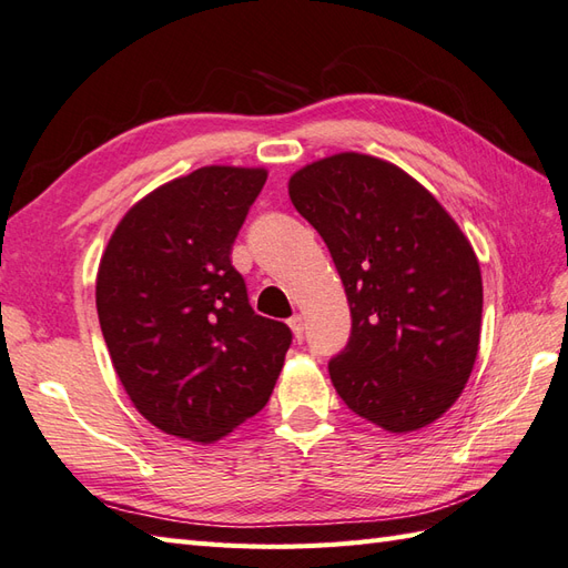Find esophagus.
I'll list each match as a JSON object with an SVG mask.
<instances>
[{"instance_id":"esophagus-1","label":"esophagus","mask_w":568,"mask_h":568,"mask_svg":"<svg viewBox=\"0 0 568 568\" xmlns=\"http://www.w3.org/2000/svg\"><path fill=\"white\" fill-rule=\"evenodd\" d=\"M290 328H293V336H295V341H302V336H304V322H302V316L300 314H295L293 318H290Z\"/></svg>"}]
</instances>
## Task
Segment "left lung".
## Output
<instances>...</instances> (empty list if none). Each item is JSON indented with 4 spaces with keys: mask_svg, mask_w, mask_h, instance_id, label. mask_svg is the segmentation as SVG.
<instances>
[{
    "mask_svg": "<svg viewBox=\"0 0 568 568\" xmlns=\"http://www.w3.org/2000/svg\"><path fill=\"white\" fill-rule=\"evenodd\" d=\"M287 192L351 304V341L328 362L338 396L386 432L432 425L463 394L479 347L483 275L468 237L423 184L374 155L316 160Z\"/></svg>",
    "mask_w": 568,
    "mask_h": 568,
    "instance_id": "8db88e82",
    "label": "left lung"
}]
</instances>
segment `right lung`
Returning a JSON list of instances; mask_svg holds the SVG:
<instances>
[{
	"mask_svg": "<svg viewBox=\"0 0 568 568\" xmlns=\"http://www.w3.org/2000/svg\"><path fill=\"white\" fill-rule=\"evenodd\" d=\"M264 168L206 165L124 213L98 266L95 307L134 408L178 439L213 444L268 403L293 333L258 316L232 242Z\"/></svg>",
	"mask_w": 568,
	"mask_h": 568,
	"instance_id": "obj_1",
	"label": "right lung"
}]
</instances>
